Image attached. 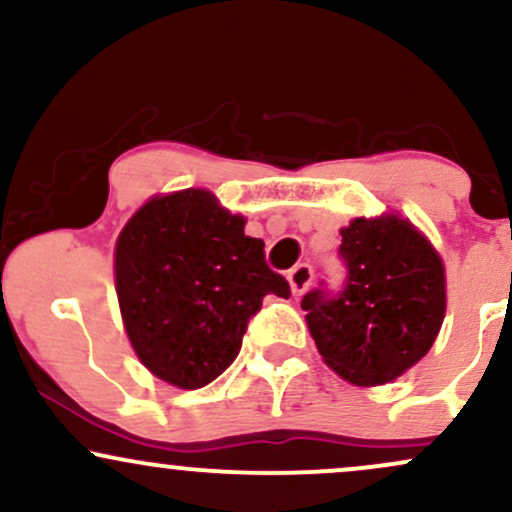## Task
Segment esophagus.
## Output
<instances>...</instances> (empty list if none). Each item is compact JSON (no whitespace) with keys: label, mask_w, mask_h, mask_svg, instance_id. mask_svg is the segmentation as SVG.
Here are the masks:
<instances>
[{"label":"esophagus","mask_w":512,"mask_h":512,"mask_svg":"<svg viewBox=\"0 0 512 512\" xmlns=\"http://www.w3.org/2000/svg\"><path fill=\"white\" fill-rule=\"evenodd\" d=\"M313 276L315 274H313V267H310V264H305V262L296 264V267L289 272V284H291L293 296H301V293L308 289L310 284H313Z\"/></svg>","instance_id":"34e87169"}]
</instances>
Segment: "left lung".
<instances>
[{
	"label": "left lung",
	"mask_w": 512,
	"mask_h": 512,
	"mask_svg": "<svg viewBox=\"0 0 512 512\" xmlns=\"http://www.w3.org/2000/svg\"><path fill=\"white\" fill-rule=\"evenodd\" d=\"M342 291L305 293L317 351L354 385H383L428 354L445 317V269L428 238L395 214L342 228Z\"/></svg>",
	"instance_id": "obj_1"
}]
</instances>
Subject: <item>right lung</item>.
<instances>
[{"mask_svg":"<svg viewBox=\"0 0 512 512\" xmlns=\"http://www.w3.org/2000/svg\"><path fill=\"white\" fill-rule=\"evenodd\" d=\"M115 289L139 361L180 390L209 385L236 361L267 293L291 296L243 216L207 190L154 197L127 221Z\"/></svg>","mask_w":512,"mask_h":512,"instance_id":"right-lung-1","label":"right lung"}]
</instances>
